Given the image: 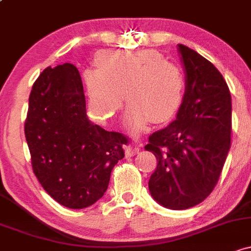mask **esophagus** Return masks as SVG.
<instances>
[{
	"instance_id": "esophagus-1",
	"label": "esophagus",
	"mask_w": 251,
	"mask_h": 251,
	"mask_svg": "<svg viewBox=\"0 0 251 251\" xmlns=\"http://www.w3.org/2000/svg\"><path fill=\"white\" fill-rule=\"evenodd\" d=\"M137 152H139V146H136V145L134 144H129L126 148V158L134 157Z\"/></svg>"
}]
</instances>
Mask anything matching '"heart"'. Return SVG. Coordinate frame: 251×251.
Here are the masks:
<instances>
[{"instance_id": "heart-1", "label": "heart", "mask_w": 251, "mask_h": 251, "mask_svg": "<svg viewBox=\"0 0 251 251\" xmlns=\"http://www.w3.org/2000/svg\"><path fill=\"white\" fill-rule=\"evenodd\" d=\"M98 68L83 74L90 114L97 122L109 121L125 99L126 126L142 130L148 121L165 122L178 110L183 99L182 72L154 50L105 51L99 53Z\"/></svg>"}]
</instances>
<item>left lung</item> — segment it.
I'll return each instance as SVG.
<instances>
[{
  "label": "left lung",
  "instance_id": "8db88e82",
  "mask_svg": "<svg viewBox=\"0 0 251 251\" xmlns=\"http://www.w3.org/2000/svg\"><path fill=\"white\" fill-rule=\"evenodd\" d=\"M185 92L177 117L148 139L145 150L157 158L148 188L169 209L202 202L219 180L231 147L232 103L223 75L200 53L178 44Z\"/></svg>",
  "mask_w": 251,
  "mask_h": 251
}]
</instances>
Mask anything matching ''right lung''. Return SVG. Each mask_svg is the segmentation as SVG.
<instances>
[{
  "label": "right lung",
  "instance_id": "right-lung-1",
  "mask_svg": "<svg viewBox=\"0 0 251 251\" xmlns=\"http://www.w3.org/2000/svg\"><path fill=\"white\" fill-rule=\"evenodd\" d=\"M25 136L42 187L72 209L92 206L104 195L128 142L88 121L81 76L72 63L48 67L33 83Z\"/></svg>",
  "mask_w": 251,
  "mask_h": 251
}]
</instances>
